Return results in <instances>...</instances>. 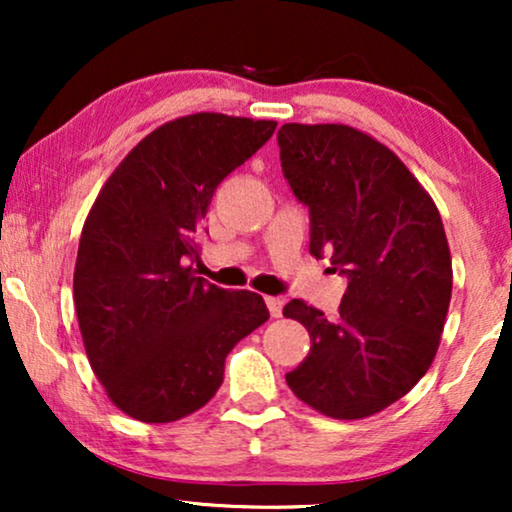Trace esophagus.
<instances>
[{"instance_id": "1", "label": "esophagus", "mask_w": 512, "mask_h": 512, "mask_svg": "<svg viewBox=\"0 0 512 512\" xmlns=\"http://www.w3.org/2000/svg\"><path fill=\"white\" fill-rule=\"evenodd\" d=\"M265 303H268V310H270V314L272 317H282V307H284V300L282 298H275V296H270V298H265Z\"/></svg>"}]
</instances>
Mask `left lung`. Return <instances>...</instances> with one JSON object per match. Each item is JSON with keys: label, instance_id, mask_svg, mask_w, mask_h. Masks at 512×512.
Returning <instances> with one entry per match:
<instances>
[{"label": "left lung", "instance_id": "1", "mask_svg": "<svg viewBox=\"0 0 512 512\" xmlns=\"http://www.w3.org/2000/svg\"><path fill=\"white\" fill-rule=\"evenodd\" d=\"M279 160L310 209V254L347 279L338 317L291 300L286 319L312 347L286 384L335 419H361L403 398L438 352L452 258L429 193L394 151L349 125L286 123Z\"/></svg>", "mask_w": 512, "mask_h": 512}]
</instances>
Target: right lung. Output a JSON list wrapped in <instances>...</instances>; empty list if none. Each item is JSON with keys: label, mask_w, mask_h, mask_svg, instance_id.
I'll return each instance as SVG.
<instances>
[{"label": "right lung", "mask_w": 512, "mask_h": 512, "mask_svg": "<svg viewBox=\"0 0 512 512\" xmlns=\"http://www.w3.org/2000/svg\"><path fill=\"white\" fill-rule=\"evenodd\" d=\"M275 121L193 114L146 135L97 195L79 242L74 305L97 380L146 424L200 410L230 349L270 317L263 298L195 277L216 186Z\"/></svg>", "instance_id": "obj_1"}]
</instances>
